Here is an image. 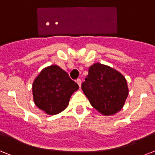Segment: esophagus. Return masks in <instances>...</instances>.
Listing matches in <instances>:
<instances>
[{"label":"esophagus","instance_id":"obj_1","mask_svg":"<svg viewBox=\"0 0 155 155\" xmlns=\"http://www.w3.org/2000/svg\"><path fill=\"white\" fill-rule=\"evenodd\" d=\"M76 83H77L78 84V85H79V87H80V86H81V80H80V79H78V80H76Z\"/></svg>","mask_w":155,"mask_h":155}]
</instances>
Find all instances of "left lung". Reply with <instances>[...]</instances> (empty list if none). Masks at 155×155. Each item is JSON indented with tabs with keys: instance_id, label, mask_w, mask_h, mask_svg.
<instances>
[{
	"instance_id": "8db88e82",
	"label": "left lung",
	"mask_w": 155,
	"mask_h": 155,
	"mask_svg": "<svg viewBox=\"0 0 155 155\" xmlns=\"http://www.w3.org/2000/svg\"><path fill=\"white\" fill-rule=\"evenodd\" d=\"M81 87L91 106L106 116L114 115L121 110L128 94L124 75L99 63L89 68Z\"/></svg>"
}]
</instances>
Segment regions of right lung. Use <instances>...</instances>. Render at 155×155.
Here are the masks:
<instances>
[{"label": "right lung", "mask_w": 155, "mask_h": 155, "mask_svg": "<svg viewBox=\"0 0 155 155\" xmlns=\"http://www.w3.org/2000/svg\"><path fill=\"white\" fill-rule=\"evenodd\" d=\"M79 89L68 74L58 65L45 68L34 80V102L38 108L55 115L67 108L71 94Z\"/></svg>", "instance_id": "1"}]
</instances>
